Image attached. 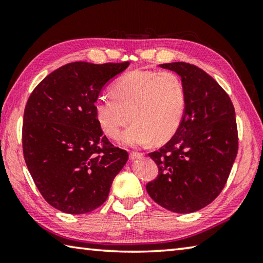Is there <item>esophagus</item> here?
<instances>
[{"label": "esophagus", "mask_w": 263, "mask_h": 263, "mask_svg": "<svg viewBox=\"0 0 263 263\" xmlns=\"http://www.w3.org/2000/svg\"><path fill=\"white\" fill-rule=\"evenodd\" d=\"M144 153H140V152H131L130 153V159L131 160H135V159H139L141 158Z\"/></svg>", "instance_id": "obj_1"}]
</instances>
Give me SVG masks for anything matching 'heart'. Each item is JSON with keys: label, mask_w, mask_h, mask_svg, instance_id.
Segmentation results:
<instances>
[{"label": "heart", "mask_w": 263, "mask_h": 263, "mask_svg": "<svg viewBox=\"0 0 263 263\" xmlns=\"http://www.w3.org/2000/svg\"><path fill=\"white\" fill-rule=\"evenodd\" d=\"M186 106V92L179 75L158 70H133L117 80L112 96L101 95L94 110L102 130L118 139L124 135L130 146H144L151 140L161 144L179 130Z\"/></svg>", "instance_id": "1"}]
</instances>
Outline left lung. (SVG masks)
<instances>
[{"mask_svg": "<svg viewBox=\"0 0 263 263\" xmlns=\"http://www.w3.org/2000/svg\"><path fill=\"white\" fill-rule=\"evenodd\" d=\"M160 67L180 75L186 106L172 139L148 153L159 173L146 190L169 211L195 212L215 201L228 182L238 153L234 106L228 92L197 66L172 62Z\"/></svg>", "mask_w": 263, "mask_h": 263, "instance_id": "8db88e82", "label": "left lung"}]
</instances>
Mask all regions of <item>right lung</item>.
I'll list each match as a JSON object with an SVG mask.
<instances>
[{"label": "right lung", "instance_id": "add662e5", "mask_svg": "<svg viewBox=\"0 0 263 263\" xmlns=\"http://www.w3.org/2000/svg\"><path fill=\"white\" fill-rule=\"evenodd\" d=\"M130 62H70L48 74L26 102L25 163L44 199L62 212L95 210L125 166L126 151L103 135L94 104L102 88Z\"/></svg>", "mask_w": 263, "mask_h": 263}]
</instances>
